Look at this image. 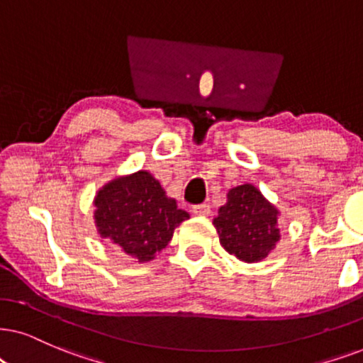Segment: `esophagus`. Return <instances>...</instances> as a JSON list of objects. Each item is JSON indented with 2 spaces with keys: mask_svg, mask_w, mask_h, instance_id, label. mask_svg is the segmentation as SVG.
Returning a JSON list of instances; mask_svg holds the SVG:
<instances>
[{
  "mask_svg": "<svg viewBox=\"0 0 363 363\" xmlns=\"http://www.w3.org/2000/svg\"><path fill=\"white\" fill-rule=\"evenodd\" d=\"M192 214L196 216H209L211 214V208L208 204H197L192 208Z\"/></svg>",
  "mask_w": 363,
  "mask_h": 363,
  "instance_id": "1",
  "label": "esophagus"
}]
</instances>
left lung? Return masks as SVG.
Masks as SVG:
<instances>
[{
    "instance_id": "obj_1",
    "label": "left lung",
    "mask_w": 363,
    "mask_h": 363,
    "mask_svg": "<svg viewBox=\"0 0 363 363\" xmlns=\"http://www.w3.org/2000/svg\"><path fill=\"white\" fill-rule=\"evenodd\" d=\"M279 209L269 203L253 184L231 187L226 203L218 211L213 224L219 242L229 255L245 263L263 261L281 240L278 226Z\"/></svg>"
}]
</instances>
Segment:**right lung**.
<instances>
[{"mask_svg": "<svg viewBox=\"0 0 363 363\" xmlns=\"http://www.w3.org/2000/svg\"><path fill=\"white\" fill-rule=\"evenodd\" d=\"M94 206L100 238L139 263L155 259L172 240L174 229L189 219L149 171L105 182L94 197Z\"/></svg>", "mask_w": 363, "mask_h": 363, "instance_id": "right-lung-1", "label": "right lung"}]
</instances>
